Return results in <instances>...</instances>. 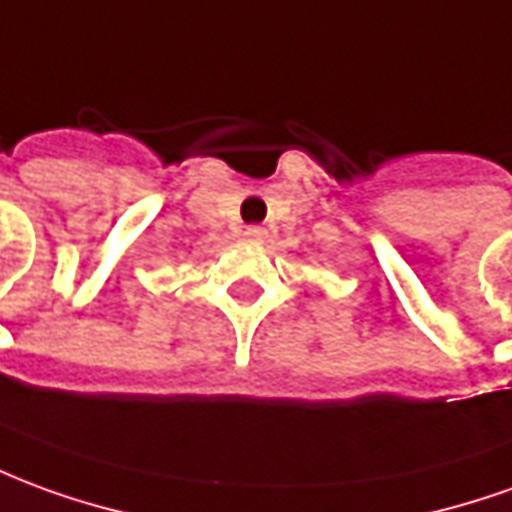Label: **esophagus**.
<instances>
[{"label":"esophagus","instance_id":"1","mask_svg":"<svg viewBox=\"0 0 512 512\" xmlns=\"http://www.w3.org/2000/svg\"><path fill=\"white\" fill-rule=\"evenodd\" d=\"M244 238L246 241H255V244H260V241H266V230H263V227H257V224H252V227H246L244 230Z\"/></svg>","mask_w":512,"mask_h":512}]
</instances>
